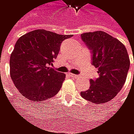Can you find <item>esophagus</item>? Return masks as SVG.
<instances>
[{
	"instance_id": "34e87169",
	"label": "esophagus",
	"mask_w": 134,
	"mask_h": 134,
	"mask_svg": "<svg viewBox=\"0 0 134 134\" xmlns=\"http://www.w3.org/2000/svg\"><path fill=\"white\" fill-rule=\"evenodd\" d=\"M70 76H71L72 77H74V78H78V77H79V76H78V75L73 74V73H71V74H70Z\"/></svg>"
}]
</instances>
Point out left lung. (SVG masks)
I'll list each match as a JSON object with an SVG mask.
<instances>
[{"instance_id":"left-lung-1","label":"left lung","mask_w":134,"mask_h":134,"mask_svg":"<svg viewBox=\"0 0 134 134\" xmlns=\"http://www.w3.org/2000/svg\"><path fill=\"white\" fill-rule=\"evenodd\" d=\"M81 37L92 52V65L98 69L99 74L97 78L90 79V89L81 96L96 104L108 102L125 82L130 65L128 53L120 41L103 31L85 32Z\"/></svg>"}]
</instances>
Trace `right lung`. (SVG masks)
Returning <instances> with one entry per match:
<instances>
[{
    "label": "right lung",
    "instance_id": "obj_1",
    "mask_svg": "<svg viewBox=\"0 0 134 134\" xmlns=\"http://www.w3.org/2000/svg\"><path fill=\"white\" fill-rule=\"evenodd\" d=\"M71 37L37 29L17 40L10 56V77L22 96L33 102H42L59 92L65 74L50 66L62 41Z\"/></svg>",
    "mask_w": 134,
    "mask_h": 134
}]
</instances>
